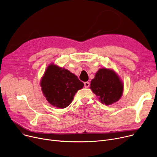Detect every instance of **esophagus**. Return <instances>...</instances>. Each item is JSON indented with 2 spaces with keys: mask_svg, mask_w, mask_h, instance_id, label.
Wrapping results in <instances>:
<instances>
[{
  "mask_svg": "<svg viewBox=\"0 0 157 157\" xmlns=\"http://www.w3.org/2000/svg\"><path fill=\"white\" fill-rule=\"evenodd\" d=\"M84 85H85V88H88L89 86H90V83H89L88 81H86V82H85Z\"/></svg>",
  "mask_w": 157,
  "mask_h": 157,
  "instance_id": "esophagus-1",
  "label": "esophagus"
}]
</instances>
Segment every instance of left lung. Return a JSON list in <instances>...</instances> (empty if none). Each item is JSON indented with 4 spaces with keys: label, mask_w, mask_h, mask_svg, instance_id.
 I'll use <instances>...</instances> for the list:
<instances>
[{
    "label": "left lung",
    "mask_w": 157,
    "mask_h": 157,
    "mask_svg": "<svg viewBox=\"0 0 157 157\" xmlns=\"http://www.w3.org/2000/svg\"><path fill=\"white\" fill-rule=\"evenodd\" d=\"M90 88L101 103L108 105L120 99L123 92V83L114 70L104 67L95 73Z\"/></svg>",
    "instance_id": "obj_1"
}]
</instances>
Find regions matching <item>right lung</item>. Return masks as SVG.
Instances as JSON below:
<instances>
[{
    "instance_id": "add662e5",
    "label": "right lung",
    "mask_w": 157,
    "mask_h": 157,
    "mask_svg": "<svg viewBox=\"0 0 157 157\" xmlns=\"http://www.w3.org/2000/svg\"><path fill=\"white\" fill-rule=\"evenodd\" d=\"M40 85L48 102L60 109L67 108L74 95L84 86L75 74L53 63L48 66Z\"/></svg>"
}]
</instances>
